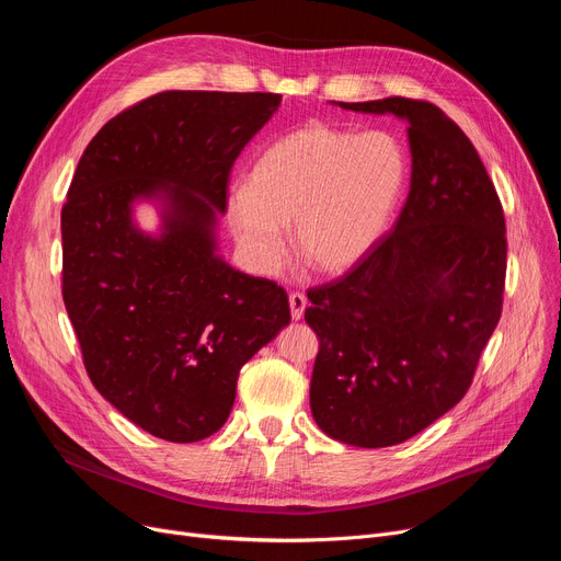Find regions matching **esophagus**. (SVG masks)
Wrapping results in <instances>:
<instances>
[{
    "label": "esophagus",
    "instance_id": "obj_1",
    "mask_svg": "<svg viewBox=\"0 0 561 561\" xmlns=\"http://www.w3.org/2000/svg\"><path fill=\"white\" fill-rule=\"evenodd\" d=\"M288 305H290V316H293V320H300L302 316H305V309H307V298H305V293H290L288 296Z\"/></svg>",
    "mask_w": 561,
    "mask_h": 561
}]
</instances>
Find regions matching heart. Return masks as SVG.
<instances>
[{
	"mask_svg": "<svg viewBox=\"0 0 561 561\" xmlns=\"http://www.w3.org/2000/svg\"><path fill=\"white\" fill-rule=\"evenodd\" d=\"M404 176L407 157L393 134L309 123L259 157L250 186L231 193V225L261 268L279 263L282 227L293 225V245L309 268L339 275L381 239Z\"/></svg>",
	"mask_w": 561,
	"mask_h": 561,
	"instance_id": "1",
	"label": "heart"
}]
</instances>
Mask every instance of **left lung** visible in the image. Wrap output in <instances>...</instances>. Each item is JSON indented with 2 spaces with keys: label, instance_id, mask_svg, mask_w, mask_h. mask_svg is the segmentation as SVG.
Returning a JSON list of instances; mask_svg holds the SVG:
<instances>
[{
  "label": "left lung",
  "instance_id": "obj_1",
  "mask_svg": "<svg viewBox=\"0 0 561 561\" xmlns=\"http://www.w3.org/2000/svg\"><path fill=\"white\" fill-rule=\"evenodd\" d=\"M409 123L411 186L389 233L339 279L309 288L320 345L311 414L328 436L387 448L470 389L507 273L503 204L468 136L432 102H339Z\"/></svg>",
  "mask_w": 561,
  "mask_h": 561
}]
</instances>
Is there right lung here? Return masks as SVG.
<instances>
[{"instance_id":"1","label":"right lung","mask_w":561,"mask_h":561,"mask_svg":"<svg viewBox=\"0 0 561 561\" xmlns=\"http://www.w3.org/2000/svg\"><path fill=\"white\" fill-rule=\"evenodd\" d=\"M282 95L165 91L88 142L61 211L64 302L93 387L172 444L218 432L254 352L290 322L286 290L216 254L233 161ZM164 199L157 240L130 204Z\"/></svg>"}]
</instances>
